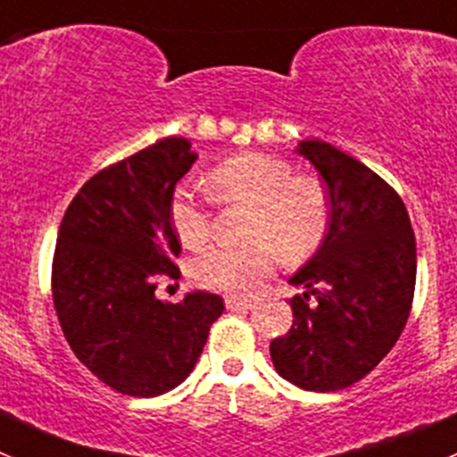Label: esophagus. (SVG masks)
<instances>
[{
	"mask_svg": "<svg viewBox=\"0 0 457 457\" xmlns=\"http://www.w3.org/2000/svg\"><path fill=\"white\" fill-rule=\"evenodd\" d=\"M226 307H228V310H251V307H253V301H249V298L228 296L226 298Z\"/></svg>",
	"mask_w": 457,
	"mask_h": 457,
	"instance_id": "obj_1",
	"label": "esophagus"
}]
</instances>
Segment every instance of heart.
I'll use <instances>...</instances> for the list:
<instances>
[{
	"label": "heart",
	"mask_w": 457,
	"mask_h": 457,
	"mask_svg": "<svg viewBox=\"0 0 457 457\" xmlns=\"http://www.w3.org/2000/svg\"><path fill=\"white\" fill-rule=\"evenodd\" d=\"M206 188L220 204H249L246 246H212L193 262V278L206 289L249 296L273 271L276 251L285 262H303L325 240L329 202L312 177L264 152H240L220 161L206 175ZM177 237L197 249L211 236V208L190 188H177L170 199Z\"/></svg>",
	"instance_id": "b5f03b06"
}]
</instances>
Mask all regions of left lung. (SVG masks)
Returning <instances> with one entry per match:
<instances>
[{"instance_id":"1","label":"left lung","mask_w":457,"mask_h":457,"mask_svg":"<svg viewBox=\"0 0 457 457\" xmlns=\"http://www.w3.org/2000/svg\"><path fill=\"white\" fill-rule=\"evenodd\" d=\"M296 152L319 170L329 226L316 253L289 278L294 325L273 338L271 361L303 390L356 384L393 350L415 294V233L402 197L379 175L319 138Z\"/></svg>"}]
</instances>
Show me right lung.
Listing matches in <instances>:
<instances>
[{
    "label": "right lung",
    "instance_id": "add662e5",
    "mask_svg": "<svg viewBox=\"0 0 457 457\" xmlns=\"http://www.w3.org/2000/svg\"><path fill=\"white\" fill-rule=\"evenodd\" d=\"M195 161L188 138H161L91 177L60 224L51 285L64 338L103 384L132 397L177 388L224 312L208 291L175 305L154 294L161 273L179 276L170 199Z\"/></svg>",
    "mask_w": 457,
    "mask_h": 457
}]
</instances>
